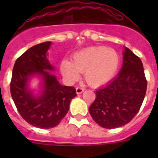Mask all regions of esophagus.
<instances>
[{
	"label": "esophagus",
	"instance_id": "1",
	"mask_svg": "<svg viewBox=\"0 0 158 158\" xmlns=\"http://www.w3.org/2000/svg\"><path fill=\"white\" fill-rule=\"evenodd\" d=\"M84 91H85V89H84V88H82V87H77L76 88L77 94H81Z\"/></svg>",
	"mask_w": 158,
	"mask_h": 158
}]
</instances>
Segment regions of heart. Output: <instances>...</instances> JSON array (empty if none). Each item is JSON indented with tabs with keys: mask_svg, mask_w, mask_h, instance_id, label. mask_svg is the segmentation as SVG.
Instances as JSON below:
<instances>
[{
	"mask_svg": "<svg viewBox=\"0 0 158 158\" xmlns=\"http://www.w3.org/2000/svg\"><path fill=\"white\" fill-rule=\"evenodd\" d=\"M119 65V57L115 50L105 47H90L75 53L72 60L61 62V71L69 81L85 73V81L93 87L105 85L114 77Z\"/></svg>",
	"mask_w": 158,
	"mask_h": 158,
	"instance_id": "heart-1",
	"label": "heart"
}]
</instances>
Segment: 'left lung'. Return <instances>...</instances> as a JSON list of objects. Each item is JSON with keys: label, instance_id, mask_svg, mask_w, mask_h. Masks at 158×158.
Segmentation results:
<instances>
[{"label": "left lung", "instance_id": "1", "mask_svg": "<svg viewBox=\"0 0 158 158\" xmlns=\"http://www.w3.org/2000/svg\"><path fill=\"white\" fill-rule=\"evenodd\" d=\"M124 50L120 72L96 90L89 109L93 120L107 129L127 124L139 112L146 95L147 81L142 61L127 47Z\"/></svg>", "mask_w": 158, "mask_h": 158}]
</instances>
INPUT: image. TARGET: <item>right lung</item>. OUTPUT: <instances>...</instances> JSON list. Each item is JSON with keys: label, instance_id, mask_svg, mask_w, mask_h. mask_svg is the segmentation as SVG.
Here are the masks:
<instances>
[{"label": "right lung", "instance_id": "obj_1", "mask_svg": "<svg viewBox=\"0 0 158 158\" xmlns=\"http://www.w3.org/2000/svg\"><path fill=\"white\" fill-rule=\"evenodd\" d=\"M51 42L31 47L16 59L12 69L10 91L15 105L25 121L42 129L58 126L77 96L74 87L62 85L50 71L54 67L47 58ZM41 77V90L35 96L29 89L31 77Z\"/></svg>", "mask_w": 158, "mask_h": 158}]
</instances>
